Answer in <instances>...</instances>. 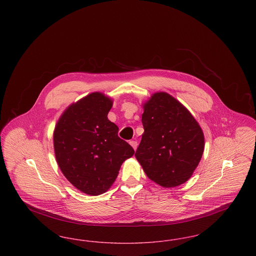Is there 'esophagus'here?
<instances>
[{"label": "esophagus", "instance_id": "1", "mask_svg": "<svg viewBox=\"0 0 256 256\" xmlns=\"http://www.w3.org/2000/svg\"><path fill=\"white\" fill-rule=\"evenodd\" d=\"M130 144L132 145V146L134 148V150H136V148H137V146H138L137 141H135V140H132V141H130Z\"/></svg>", "mask_w": 256, "mask_h": 256}]
</instances>
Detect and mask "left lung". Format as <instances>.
<instances>
[{"label": "left lung", "mask_w": 256, "mask_h": 256, "mask_svg": "<svg viewBox=\"0 0 256 256\" xmlns=\"http://www.w3.org/2000/svg\"><path fill=\"white\" fill-rule=\"evenodd\" d=\"M142 124L144 134L135 156L148 178L166 188L186 182L204 150L195 118L174 98L160 92L145 104Z\"/></svg>", "instance_id": "obj_1"}]
</instances>
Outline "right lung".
I'll return each instance as SVG.
<instances>
[{
	"mask_svg": "<svg viewBox=\"0 0 256 256\" xmlns=\"http://www.w3.org/2000/svg\"><path fill=\"white\" fill-rule=\"evenodd\" d=\"M112 102L92 93L70 106L54 132L56 158L65 178L80 191L100 195L115 182L122 162L134 150L118 136L108 119Z\"/></svg>",
	"mask_w": 256,
	"mask_h": 256,
	"instance_id": "obj_1",
	"label": "right lung"
}]
</instances>
